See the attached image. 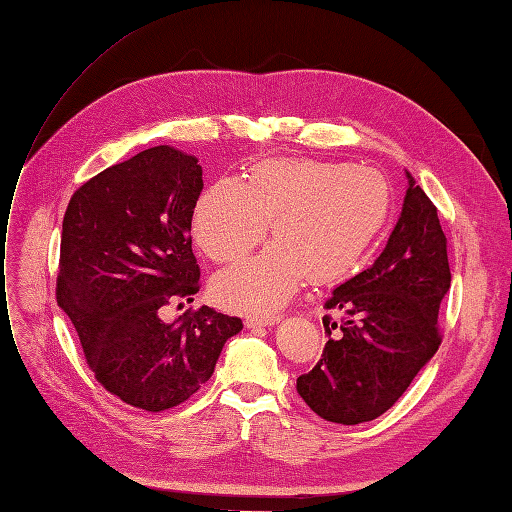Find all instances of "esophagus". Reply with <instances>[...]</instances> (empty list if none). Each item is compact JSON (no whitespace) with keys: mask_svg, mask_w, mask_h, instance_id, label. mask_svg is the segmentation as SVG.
I'll return each instance as SVG.
<instances>
[{"mask_svg":"<svg viewBox=\"0 0 512 512\" xmlns=\"http://www.w3.org/2000/svg\"><path fill=\"white\" fill-rule=\"evenodd\" d=\"M278 316H270V318H259V316H246L244 325L249 329H257V327H268V325H276L278 323Z\"/></svg>","mask_w":512,"mask_h":512,"instance_id":"34e87169","label":"esophagus"}]
</instances>
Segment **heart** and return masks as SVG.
<instances>
[{"label":"heart","mask_w":512,"mask_h":512,"mask_svg":"<svg viewBox=\"0 0 512 512\" xmlns=\"http://www.w3.org/2000/svg\"><path fill=\"white\" fill-rule=\"evenodd\" d=\"M392 211L390 181L375 168L312 158L266 160L246 181L219 179L198 198L192 234L206 257L232 263L263 240L261 255L221 272L219 304L274 314L308 276L314 285L346 280L384 230Z\"/></svg>","instance_id":"heart-1"}]
</instances>
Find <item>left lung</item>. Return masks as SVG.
<instances>
[{
    "instance_id": "1",
    "label": "left lung",
    "mask_w": 512,
    "mask_h": 512,
    "mask_svg": "<svg viewBox=\"0 0 512 512\" xmlns=\"http://www.w3.org/2000/svg\"><path fill=\"white\" fill-rule=\"evenodd\" d=\"M447 240L437 206L409 175L399 223L371 268L325 301L329 342L297 392L320 418L363 424L380 418L441 346L439 308L449 291Z\"/></svg>"
}]
</instances>
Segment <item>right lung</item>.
I'll list each match as a JSON object with an SVG mask.
<instances>
[{"mask_svg":"<svg viewBox=\"0 0 512 512\" xmlns=\"http://www.w3.org/2000/svg\"><path fill=\"white\" fill-rule=\"evenodd\" d=\"M200 192L198 160L158 145L80 185L63 217L56 301L97 382L145 411L196 394L242 329L238 316L208 306L175 323L162 318L166 306L200 291L192 251Z\"/></svg>","mask_w":512,"mask_h":512,"instance_id":"obj_1","label":"right lung"}]
</instances>
